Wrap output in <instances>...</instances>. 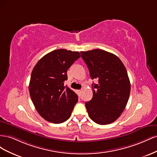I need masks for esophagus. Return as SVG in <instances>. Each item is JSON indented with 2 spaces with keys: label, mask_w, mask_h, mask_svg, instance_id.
Listing matches in <instances>:
<instances>
[{
  "label": "esophagus",
  "mask_w": 157,
  "mask_h": 157,
  "mask_svg": "<svg viewBox=\"0 0 157 157\" xmlns=\"http://www.w3.org/2000/svg\"><path fill=\"white\" fill-rule=\"evenodd\" d=\"M77 92H78V94H80L82 92V90H77Z\"/></svg>",
  "instance_id": "esophagus-1"
}]
</instances>
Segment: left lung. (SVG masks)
<instances>
[{"label": "left lung", "instance_id": "8db88e82", "mask_svg": "<svg viewBox=\"0 0 157 157\" xmlns=\"http://www.w3.org/2000/svg\"><path fill=\"white\" fill-rule=\"evenodd\" d=\"M92 79L93 97L85 103L89 117L98 124L115 122L124 111L130 93L127 71L115 54L100 49L80 52Z\"/></svg>", "mask_w": 157, "mask_h": 157}]
</instances>
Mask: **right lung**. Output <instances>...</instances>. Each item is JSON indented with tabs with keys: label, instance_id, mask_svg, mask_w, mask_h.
<instances>
[{
	"label": "right lung",
	"instance_id": "add662e5",
	"mask_svg": "<svg viewBox=\"0 0 157 157\" xmlns=\"http://www.w3.org/2000/svg\"><path fill=\"white\" fill-rule=\"evenodd\" d=\"M80 57L78 52L58 49L47 54L33 68L29 94L39 115L50 122L69 119L78 101V96L64 82L68 69Z\"/></svg>",
	"mask_w": 157,
	"mask_h": 157
}]
</instances>
